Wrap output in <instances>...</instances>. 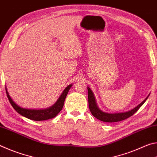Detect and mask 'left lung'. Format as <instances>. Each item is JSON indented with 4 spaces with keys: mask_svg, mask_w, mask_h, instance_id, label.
Segmentation results:
<instances>
[{
    "mask_svg": "<svg viewBox=\"0 0 157 157\" xmlns=\"http://www.w3.org/2000/svg\"><path fill=\"white\" fill-rule=\"evenodd\" d=\"M88 89V100H89V109L91 111V113L92 115L94 116L95 118H96L98 120L101 121L106 122V123H115V122H118L123 121L124 119H127L129 118L130 116H132L133 114L135 113L136 111L139 110V109L141 107V106L144 104L145 102L149 97V94L147 98L143 101L141 103L137 106V107L132 109V110L126 111V112H121V113H107L105 112L100 109L98 107L97 105L96 100H95V95L93 93L92 90L88 86L87 87Z\"/></svg>",
    "mask_w": 157,
    "mask_h": 157,
    "instance_id": "8db88e82",
    "label": "left lung"
}]
</instances>
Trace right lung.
Here are the masks:
<instances>
[{"label":"right lung","mask_w":157,"mask_h":157,"mask_svg":"<svg viewBox=\"0 0 157 157\" xmlns=\"http://www.w3.org/2000/svg\"><path fill=\"white\" fill-rule=\"evenodd\" d=\"M73 84L68 85V86L66 87V89L63 90V91L60 95L59 98L56 101V102L54 105H52L51 107L46 109H26L21 107L20 106L17 105L14 100H13L7 91V87H5L6 90V94L8 98L10 104L12 105L13 108L17 111V112L21 114V116L25 117L28 119L36 121H46L48 119H51L55 118L58 113H59L61 110L62 109L63 103L66 99V95H67L68 91L70 90L71 87L72 86Z\"/></svg>","instance_id":"1"}]
</instances>
